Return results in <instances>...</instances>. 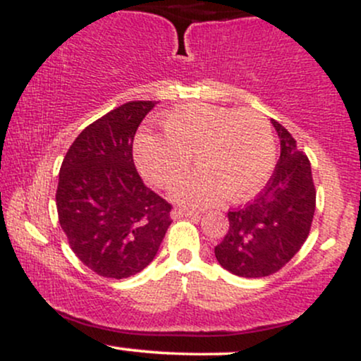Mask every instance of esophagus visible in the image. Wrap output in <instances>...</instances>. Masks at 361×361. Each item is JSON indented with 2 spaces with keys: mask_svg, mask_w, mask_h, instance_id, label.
<instances>
[{
  "mask_svg": "<svg viewBox=\"0 0 361 361\" xmlns=\"http://www.w3.org/2000/svg\"><path fill=\"white\" fill-rule=\"evenodd\" d=\"M173 219H183V217H198V212L195 210H188V209H175L171 212Z\"/></svg>",
  "mask_w": 361,
  "mask_h": 361,
  "instance_id": "obj_1",
  "label": "esophagus"
}]
</instances>
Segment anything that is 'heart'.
Wrapping results in <instances>:
<instances>
[{"label":"heart","mask_w":361,"mask_h":361,"mask_svg":"<svg viewBox=\"0 0 361 361\" xmlns=\"http://www.w3.org/2000/svg\"><path fill=\"white\" fill-rule=\"evenodd\" d=\"M164 135L142 134L135 157L140 173L157 188H175L186 205H210L219 197L244 200L256 193L275 166L276 144L267 117L255 110H235L210 103H188L161 118Z\"/></svg>","instance_id":"obj_1"}]
</instances>
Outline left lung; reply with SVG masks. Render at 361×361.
Listing matches in <instances>:
<instances>
[{"instance_id": "8db88e82", "label": "left lung", "mask_w": 361, "mask_h": 361, "mask_svg": "<svg viewBox=\"0 0 361 361\" xmlns=\"http://www.w3.org/2000/svg\"><path fill=\"white\" fill-rule=\"evenodd\" d=\"M280 139V159L263 192L244 207L229 210V229L215 246L227 271L261 279L283 268L307 239L316 210V188L307 156L295 139L271 120Z\"/></svg>"}]
</instances>
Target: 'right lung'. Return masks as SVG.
<instances>
[{
  "mask_svg": "<svg viewBox=\"0 0 361 361\" xmlns=\"http://www.w3.org/2000/svg\"><path fill=\"white\" fill-rule=\"evenodd\" d=\"M156 102H128L78 135L59 171L56 205L74 255L105 279H128L154 259L171 205L144 185L132 144Z\"/></svg>",
  "mask_w": 361,
  "mask_h": 361,
  "instance_id": "obj_1",
  "label": "right lung"
}]
</instances>
